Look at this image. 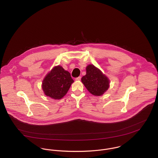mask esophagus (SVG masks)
I'll return each instance as SVG.
<instances>
[{"mask_svg":"<svg viewBox=\"0 0 158 158\" xmlns=\"http://www.w3.org/2000/svg\"><path fill=\"white\" fill-rule=\"evenodd\" d=\"M81 80V77H77V78H75V80H76V81H79V80Z\"/></svg>","mask_w":158,"mask_h":158,"instance_id":"esophagus-1","label":"esophagus"}]
</instances>
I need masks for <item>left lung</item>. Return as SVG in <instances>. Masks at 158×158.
<instances>
[{
    "mask_svg": "<svg viewBox=\"0 0 158 158\" xmlns=\"http://www.w3.org/2000/svg\"><path fill=\"white\" fill-rule=\"evenodd\" d=\"M86 70V74L81 78V82L93 95H102L110 87L109 78L93 64L87 66Z\"/></svg>",
    "mask_w": 158,
    "mask_h": 158,
    "instance_id": "obj_1",
    "label": "left lung"
}]
</instances>
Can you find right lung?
<instances>
[{"label": "right lung", "mask_w": 158, "mask_h": 158, "mask_svg": "<svg viewBox=\"0 0 158 158\" xmlns=\"http://www.w3.org/2000/svg\"><path fill=\"white\" fill-rule=\"evenodd\" d=\"M73 80L70 73L62 66H55L45 75L42 89L45 95L55 99L62 98L68 92Z\"/></svg>", "instance_id": "right-lung-1"}]
</instances>
